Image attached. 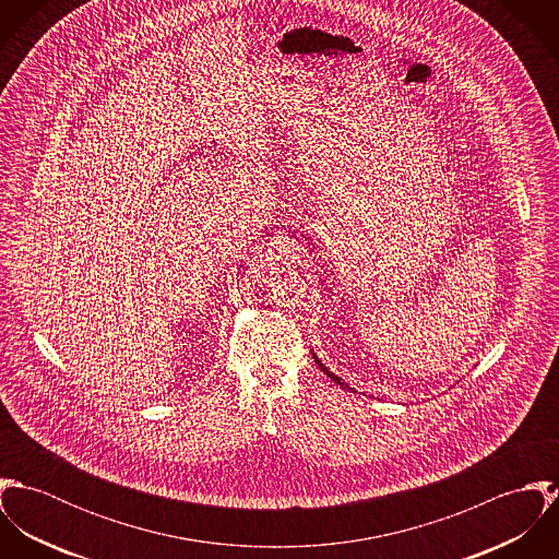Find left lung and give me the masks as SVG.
<instances>
[{"mask_svg": "<svg viewBox=\"0 0 559 559\" xmlns=\"http://www.w3.org/2000/svg\"><path fill=\"white\" fill-rule=\"evenodd\" d=\"M314 359H317V364H319L320 370H322V372H324V374H326V377H329V379H331V381H333V383H337V385H342V388H346V390H350V388H348V385H344V383H342V379H340V377H337V374H333V372H329V370H326V368H324V366H322V364H320V359H319V357H317V355H314ZM353 392H355V390H353Z\"/></svg>", "mask_w": 559, "mask_h": 559, "instance_id": "left-lung-1", "label": "left lung"}]
</instances>
